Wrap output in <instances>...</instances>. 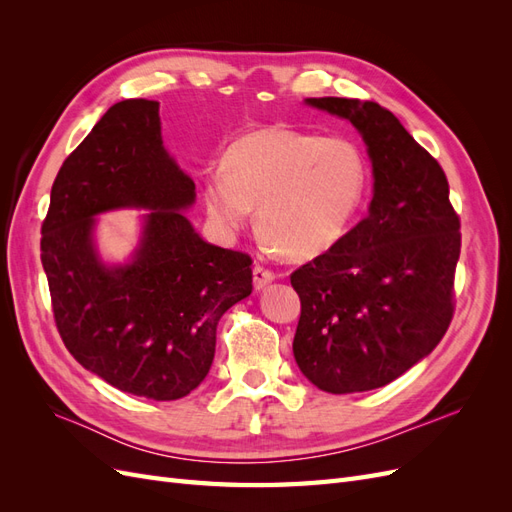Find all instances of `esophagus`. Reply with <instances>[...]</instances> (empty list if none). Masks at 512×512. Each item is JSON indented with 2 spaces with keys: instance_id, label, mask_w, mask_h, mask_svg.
I'll list each match as a JSON object with an SVG mask.
<instances>
[{
  "instance_id": "34e87169",
  "label": "esophagus",
  "mask_w": 512,
  "mask_h": 512,
  "mask_svg": "<svg viewBox=\"0 0 512 512\" xmlns=\"http://www.w3.org/2000/svg\"><path fill=\"white\" fill-rule=\"evenodd\" d=\"M273 280H275V273H273V271H269V269H265V267H260V265L254 267V288H256V290L267 288Z\"/></svg>"
}]
</instances>
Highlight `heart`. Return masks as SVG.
I'll use <instances>...</instances> for the list:
<instances>
[{
  "label": "heart",
  "instance_id": "b5f03b06",
  "mask_svg": "<svg viewBox=\"0 0 512 512\" xmlns=\"http://www.w3.org/2000/svg\"><path fill=\"white\" fill-rule=\"evenodd\" d=\"M365 192V162L346 138L262 128L247 132L203 181V205L224 235L241 230L254 205L269 241L290 256L327 252L346 232Z\"/></svg>",
  "mask_w": 512,
  "mask_h": 512
}]
</instances>
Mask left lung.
<instances>
[{
  "label": "left lung",
  "instance_id": "left-lung-1",
  "mask_svg": "<svg viewBox=\"0 0 512 512\" xmlns=\"http://www.w3.org/2000/svg\"><path fill=\"white\" fill-rule=\"evenodd\" d=\"M305 104L359 130L374 198L367 218L290 275L301 299L292 352L320 391L363 393L393 382L440 344L455 309L461 224L442 166L391 111L350 98Z\"/></svg>",
  "mask_w": 512,
  "mask_h": 512
}]
</instances>
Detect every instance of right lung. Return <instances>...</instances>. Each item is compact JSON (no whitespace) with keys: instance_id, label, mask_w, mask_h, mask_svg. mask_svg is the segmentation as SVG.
Listing matches in <instances>:
<instances>
[{"instance_id":"right-lung-1","label":"right lung","mask_w":512,"mask_h":512,"mask_svg":"<svg viewBox=\"0 0 512 512\" xmlns=\"http://www.w3.org/2000/svg\"><path fill=\"white\" fill-rule=\"evenodd\" d=\"M194 200V181L164 149L156 100L113 104L55 177L40 258L57 331L123 393H192L211 369L220 318L252 294V258L200 237L183 215ZM115 208L148 213L131 260L106 266L95 215Z\"/></svg>"}]
</instances>
